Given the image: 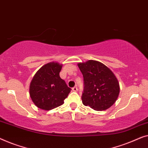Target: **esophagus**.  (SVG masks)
I'll return each mask as SVG.
<instances>
[{"label": "esophagus", "mask_w": 148, "mask_h": 148, "mask_svg": "<svg viewBox=\"0 0 148 148\" xmlns=\"http://www.w3.org/2000/svg\"><path fill=\"white\" fill-rule=\"evenodd\" d=\"M72 90L74 91V92H76V91L78 90V88H77L76 86H74V87H73V88H72Z\"/></svg>", "instance_id": "34e87169"}]
</instances>
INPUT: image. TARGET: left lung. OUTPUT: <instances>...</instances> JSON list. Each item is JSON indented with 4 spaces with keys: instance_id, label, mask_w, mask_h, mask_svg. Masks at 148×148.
<instances>
[{
    "instance_id": "left-lung-1",
    "label": "left lung",
    "mask_w": 148,
    "mask_h": 148,
    "mask_svg": "<svg viewBox=\"0 0 148 148\" xmlns=\"http://www.w3.org/2000/svg\"><path fill=\"white\" fill-rule=\"evenodd\" d=\"M84 78L83 105L95 111L111 107L119 94V84L113 72L101 62L88 60L78 64Z\"/></svg>"
}]
</instances>
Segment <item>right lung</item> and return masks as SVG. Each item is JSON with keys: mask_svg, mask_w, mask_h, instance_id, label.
Here are the masks:
<instances>
[{"mask_svg": "<svg viewBox=\"0 0 148 148\" xmlns=\"http://www.w3.org/2000/svg\"><path fill=\"white\" fill-rule=\"evenodd\" d=\"M62 68V64L58 62H49L33 76L29 95L33 103L39 109L49 111L62 105L72 90L60 78Z\"/></svg>", "mask_w": 148, "mask_h": 148, "instance_id": "add662e5", "label": "right lung"}]
</instances>
